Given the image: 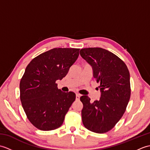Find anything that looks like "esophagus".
Segmentation results:
<instances>
[{"instance_id": "esophagus-1", "label": "esophagus", "mask_w": 150, "mask_h": 150, "mask_svg": "<svg viewBox=\"0 0 150 150\" xmlns=\"http://www.w3.org/2000/svg\"><path fill=\"white\" fill-rule=\"evenodd\" d=\"M79 99H80V95L77 93V94H76V100H79Z\"/></svg>"}]
</instances>
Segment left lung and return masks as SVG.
Masks as SVG:
<instances>
[{"label": "left lung", "mask_w": 150, "mask_h": 150, "mask_svg": "<svg viewBox=\"0 0 150 150\" xmlns=\"http://www.w3.org/2000/svg\"><path fill=\"white\" fill-rule=\"evenodd\" d=\"M81 56L93 69V77L100 82V97L91 103L83 95L82 120L86 128L98 133L112 129L125 112L131 95L129 70L122 60L101 47L80 51Z\"/></svg>", "instance_id": "8db88e82"}]
</instances>
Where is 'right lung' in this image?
<instances>
[{
	"label": "right lung",
	"mask_w": 150,
	"mask_h": 150,
	"mask_svg": "<svg viewBox=\"0 0 150 150\" xmlns=\"http://www.w3.org/2000/svg\"><path fill=\"white\" fill-rule=\"evenodd\" d=\"M77 48H53L34 58L20 82L21 100L30 122L43 131L62 125L75 100L74 92H64L56 81L62 80L79 55Z\"/></svg>",
	"instance_id": "1"
}]
</instances>
